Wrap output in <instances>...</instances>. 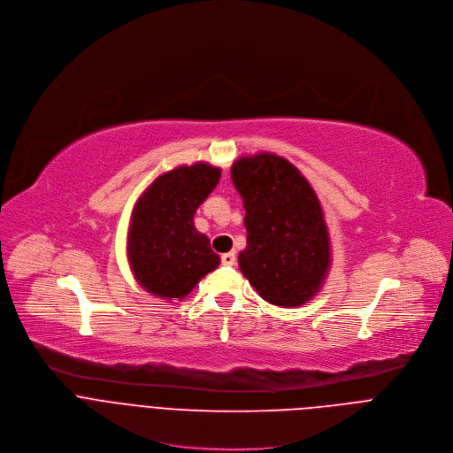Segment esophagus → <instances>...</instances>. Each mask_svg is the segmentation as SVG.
Segmentation results:
<instances>
[{
  "mask_svg": "<svg viewBox=\"0 0 453 453\" xmlns=\"http://www.w3.org/2000/svg\"><path fill=\"white\" fill-rule=\"evenodd\" d=\"M221 262H223L225 265H234V264H235V253H234V251L223 253V255H221Z\"/></svg>",
  "mask_w": 453,
  "mask_h": 453,
  "instance_id": "obj_1",
  "label": "esophagus"
}]
</instances>
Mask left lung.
I'll return each mask as SVG.
<instances>
[{"mask_svg": "<svg viewBox=\"0 0 453 453\" xmlns=\"http://www.w3.org/2000/svg\"><path fill=\"white\" fill-rule=\"evenodd\" d=\"M232 182L246 211L242 275L269 303H307L330 267L328 228L307 178L284 157L257 153L234 162Z\"/></svg>", "mask_w": 453, "mask_h": 453, "instance_id": "1", "label": "left lung"}]
</instances>
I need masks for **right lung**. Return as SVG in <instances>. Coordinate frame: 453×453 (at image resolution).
Masks as SVG:
<instances>
[{"label":"right lung","instance_id":"add662e5","mask_svg":"<svg viewBox=\"0 0 453 453\" xmlns=\"http://www.w3.org/2000/svg\"><path fill=\"white\" fill-rule=\"evenodd\" d=\"M221 169L207 162L178 165L137 200L128 228V262L135 280L164 300H182L219 265L195 212L219 182Z\"/></svg>","mask_w":453,"mask_h":453}]
</instances>
